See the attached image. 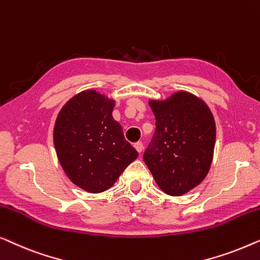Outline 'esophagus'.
<instances>
[{
  "mask_svg": "<svg viewBox=\"0 0 260 260\" xmlns=\"http://www.w3.org/2000/svg\"><path fill=\"white\" fill-rule=\"evenodd\" d=\"M134 147L139 153H141L142 149H144V144H142L141 141H138V142H135V144H134Z\"/></svg>",
  "mask_w": 260,
  "mask_h": 260,
  "instance_id": "esophagus-1",
  "label": "esophagus"
}]
</instances>
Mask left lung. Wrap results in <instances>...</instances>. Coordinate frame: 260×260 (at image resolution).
I'll use <instances>...</instances> for the list:
<instances>
[{"mask_svg":"<svg viewBox=\"0 0 260 260\" xmlns=\"http://www.w3.org/2000/svg\"><path fill=\"white\" fill-rule=\"evenodd\" d=\"M149 106L155 131L144 161L164 192L182 196L198 186L210 170L215 145L213 115L204 101L187 92L151 101Z\"/></svg>","mask_w":260,"mask_h":260,"instance_id":"8db88e82","label":"left lung"}]
</instances>
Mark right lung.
<instances>
[{
	"mask_svg": "<svg viewBox=\"0 0 260 260\" xmlns=\"http://www.w3.org/2000/svg\"><path fill=\"white\" fill-rule=\"evenodd\" d=\"M113 100L85 90L63 106L54 127L58 161L68 178L89 193L112 187L139 155L113 119Z\"/></svg>",
	"mask_w": 260,
	"mask_h": 260,
	"instance_id": "obj_1",
	"label": "right lung"
}]
</instances>
